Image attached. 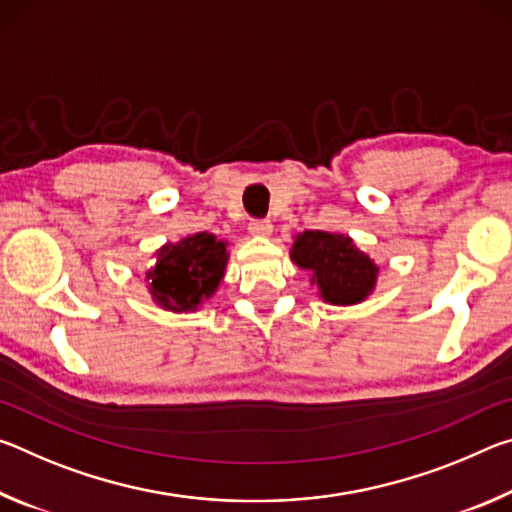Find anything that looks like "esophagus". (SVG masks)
Instances as JSON below:
<instances>
[{
	"label": "esophagus",
	"instance_id": "34e87169",
	"mask_svg": "<svg viewBox=\"0 0 512 512\" xmlns=\"http://www.w3.org/2000/svg\"><path fill=\"white\" fill-rule=\"evenodd\" d=\"M248 230H250V235H255V237H268L273 232V225L268 219H255V221H250Z\"/></svg>",
	"mask_w": 512,
	"mask_h": 512
}]
</instances>
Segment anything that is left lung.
I'll use <instances>...</instances> for the list:
<instances>
[{"label":"left lung","mask_w":512,"mask_h":512,"mask_svg":"<svg viewBox=\"0 0 512 512\" xmlns=\"http://www.w3.org/2000/svg\"><path fill=\"white\" fill-rule=\"evenodd\" d=\"M291 259L311 273L320 298L329 305H357L377 284L379 268L345 235L305 230L293 241Z\"/></svg>","instance_id":"left-lung-1"}]
</instances>
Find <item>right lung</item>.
<instances>
[{"instance_id": "right-lung-1", "label": "right lung", "mask_w": 512, "mask_h": 512, "mask_svg": "<svg viewBox=\"0 0 512 512\" xmlns=\"http://www.w3.org/2000/svg\"><path fill=\"white\" fill-rule=\"evenodd\" d=\"M228 250L207 232H196L178 244H164L155 253V266L146 273L155 305L169 311H196L212 298L225 275Z\"/></svg>"}]
</instances>
